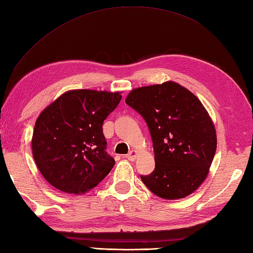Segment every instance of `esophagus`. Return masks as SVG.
Here are the masks:
<instances>
[{
    "mask_svg": "<svg viewBox=\"0 0 253 253\" xmlns=\"http://www.w3.org/2000/svg\"><path fill=\"white\" fill-rule=\"evenodd\" d=\"M137 151L136 150H131L130 151V153H128L126 157V158L128 159V160H130V161H134V160H135L136 159V157H137Z\"/></svg>",
    "mask_w": 253,
    "mask_h": 253,
    "instance_id": "obj_1",
    "label": "esophagus"
}]
</instances>
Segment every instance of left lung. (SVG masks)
<instances>
[{"instance_id": "1", "label": "left lung", "mask_w": 253, "mask_h": 253, "mask_svg": "<svg viewBox=\"0 0 253 253\" xmlns=\"http://www.w3.org/2000/svg\"><path fill=\"white\" fill-rule=\"evenodd\" d=\"M126 103L143 116L153 138L156 168L141 176L160 198L193 194L207 178L216 150V132L199 98L174 81L134 88Z\"/></svg>"}]
</instances>
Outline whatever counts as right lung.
<instances>
[{"label":"right lung","instance_id":"add662e5","mask_svg":"<svg viewBox=\"0 0 253 253\" xmlns=\"http://www.w3.org/2000/svg\"><path fill=\"white\" fill-rule=\"evenodd\" d=\"M122 98L121 92L70 89L50 103L36 121L32 155L39 171L61 192L87 193L111 171L103 122Z\"/></svg>","mask_w":253,"mask_h":253}]
</instances>
